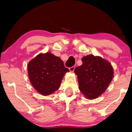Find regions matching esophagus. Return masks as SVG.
Wrapping results in <instances>:
<instances>
[{
	"mask_svg": "<svg viewBox=\"0 0 132 132\" xmlns=\"http://www.w3.org/2000/svg\"><path fill=\"white\" fill-rule=\"evenodd\" d=\"M75 67H70L69 68L70 71L71 72H73L74 70H75Z\"/></svg>",
	"mask_w": 132,
	"mask_h": 132,
	"instance_id": "obj_1",
	"label": "esophagus"
}]
</instances>
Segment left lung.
Returning <instances> with one entry per match:
<instances>
[{
    "instance_id": "obj_1",
    "label": "left lung",
    "mask_w": 132,
    "mask_h": 132,
    "mask_svg": "<svg viewBox=\"0 0 132 132\" xmlns=\"http://www.w3.org/2000/svg\"><path fill=\"white\" fill-rule=\"evenodd\" d=\"M82 65L75 69L77 76L79 89L88 99L100 96L111 82L113 67L105 59L89 55L82 59Z\"/></svg>"
}]
</instances>
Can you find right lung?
Wrapping results in <instances>:
<instances>
[{
	"label": "right lung",
	"instance_id": "add662e5",
	"mask_svg": "<svg viewBox=\"0 0 132 132\" xmlns=\"http://www.w3.org/2000/svg\"><path fill=\"white\" fill-rule=\"evenodd\" d=\"M68 71L63 61L49 52L39 54L28 65L30 83L43 95H50L58 89L63 76Z\"/></svg>",
	"mask_w": 132,
	"mask_h": 132
}]
</instances>
